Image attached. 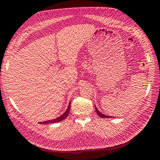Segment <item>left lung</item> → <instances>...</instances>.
<instances>
[{
  "label": "left lung",
  "mask_w": 160,
  "mask_h": 160,
  "mask_svg": "<svg viewBox=\"0 0 160 160\" xmlns=\"http://www.w3.org/2000/svg\"><path fill=\"white\" fill-rule=\"evenodd\" d=\"M95 111H96V113H98V115L99 117H101V118H113L112 116H106V115H104V114L100 113V112H99V110L98 109V108L96 107H95Z\"/></svg>",
  "instance_id": "obj_1"
}]
</instances>
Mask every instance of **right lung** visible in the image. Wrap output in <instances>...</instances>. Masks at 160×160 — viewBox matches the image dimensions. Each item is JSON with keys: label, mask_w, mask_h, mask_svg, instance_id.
<instances>
[{"label": "right lung", "mask_w": 160, "mask_h": 160, "mask_svg": "<svg viewBox=\"0 0 160 160\" xmlns=\"http://www.w3.org/2000/svg\"><path fill=\"white\" fill-rule=\"evenodd\" d=\"M70 104H71V102H70V103H69L67 109H66V111L62 114L61 116L57 117L56 118H54V119H52V120H46V121L40 122L39 123H40V124H49V123H55V122H60V121H62V120L65 119L66 118L68 117L69 113H70Z\"/></svg>", "instance_id": "1"}]
</instances>
